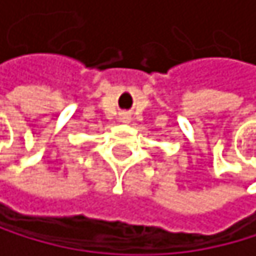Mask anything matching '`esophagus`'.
Wrapping results in <instances>:
<instances>
[{"instance_id": "obj_1", "label": "esophagus", "mask_w": 256, "mask_h": 256, "mask_svg": "<svg viewBox=\"0 0 256 256\" xmlns=\"http://www.w3.org/2000/svg\"><path fill=\"white\" fill-rule=\"evenodd\" d=\"M129 120H130V116H129V115H127V114H122V115H121V121L127 122V121H129Z\"/></svg>"}]
</instances>
